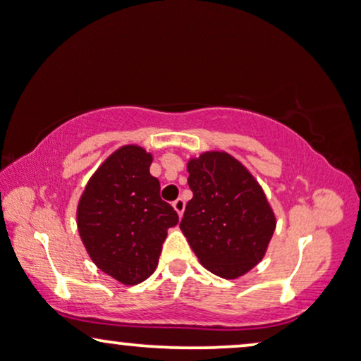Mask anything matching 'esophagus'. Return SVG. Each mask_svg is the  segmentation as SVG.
I'll list each match as a JSON object with an SVG mask.
<instances>
[{"instance_id":"esophagus-1","label":"esophagus","mask_w":361,"mask_h":361,"mask_svg":"<svg viewBox=\"0 0 361 361\" xmlns=\"http://www.w3.org/2000/svg\"><path fill=\"white\" fill-rule=\"evenodd\" d=\"M172 207H174L177 215H179V217H182V214H184V209H185V200H184V199H177V200H174V204H172Z\"/></svg>"}]
</instances>
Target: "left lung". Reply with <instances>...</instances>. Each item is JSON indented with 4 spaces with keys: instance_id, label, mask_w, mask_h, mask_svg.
<instances>
[{
    "instance_id": "obj_1",
    "label": "left lung",
    "mask_w": 361,
    "mask_h": 361,
    "mask_svg": "<svg viewBox=\"0 0 361 361\" xmlns=\"http://www.w3.org/2000/svg\"><path fill=\"white\" fill-rule=\"evenodd\" d=\"M189 187L180 231L209 272L233 280L264 259L277 217L264 189L226 151H205L187 161Z\"/></svg>"
}]
</instances>
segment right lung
<instances>
[{"mask_svg": "<svg viewBox=\"0 0 361 361\" xmlns=\"http://www.w3.org/2000/svg\"><path fill=\"white\" fill-rule=\"evenodd\" d=\"M152 154L137 144L116 149L97 167L78 202L79 237L97 269L123 285L151 277L167 231L179 215L159 195Z\"/></svg>", "mask_w": 361, "mask_h": 361, "instance_id": "1", "label": "right lung"}]
</instances>
